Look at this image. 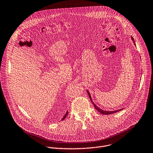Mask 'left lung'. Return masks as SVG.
Masks as SVG:
<instances>
[{"mask_svg": "<svg viewBox=\"0 0 153 153\" xmlns=\"http://www.w3.org/2000/svg\"><path fill=\"white\" fill-rule=\"evenodd\" d=\"M131 39H132V41H133V42H134V45H135V46H136V44H135V41H134V39L132 37H131ZM86 91H87V92H88V95H89V98H90V100H91V102H92V104H94V107L95 108V109L98 111H99L100 113H101V114H105V115H108V114H113V113H117V112H118V111H120V110H123L124 108H122V109H119V110H114V111H105V110H102V109H101V108H100L98 107H97L95 104H94V102H93V101H92V98H91V94H90V93H89V92L88 91V90H86Z\"/></svg>", "mask_w": 153, "mask_h": 153, "instance_id": "left-lung-1", "label": "left lung"}]
</instances>
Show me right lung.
<instances>
[{
	"mask_svg": "<svg viewBox=\"0 0 153 153\" xmlns=\"http://www.w3.org/2000/svg\"><path fill=\"white\" fill-rule=\"evenodd\" d=\"M68 111H67V113H65V116H64V117H63V118H62V120H64V119H65V117H67V114H68Z\"/></svg>",
	"mask_w": 153,
	"mask_h": 153,
	"instance_id": "1",
	"label": "right lung"
}]
</instances>
